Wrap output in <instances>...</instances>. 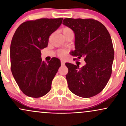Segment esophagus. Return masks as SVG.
Returning <instances> with one entry per match:
<instances>
[{
  "instance_id": "1",
  "label": "esophagus",
  "mask_w": 126,
  "mask_h": 126,
  "mask_svg": "<svg viewBox=\"0 0 126 126\" xmlns=\"http://www.w3.org/2000/svg\"><path fill=\"white\" fill-rule=\"evenodd\" d=\"M61 64L62 66H63V65L65 64V62L63 61V60H61Z\"/></svg>"
}]
</instances>
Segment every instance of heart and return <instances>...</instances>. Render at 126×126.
Wrapping results in <instances>:
<instances>
[{"mask_svg": "<svg viewBox=\"0 0 126 126\" xmlns=\"http://www.w3.org/2000/svg\"><path fill=\"white\" fill-rule=\"evenodd\" d=\"M67 32H73V31H72L71 29L67 28V27L64 28L63 30H62V33H63V34H65V33H67ZM67 53H68L67 50L62 49V50H59L58 52H57V55H58L59 57H61V58H64V57H66V56L67 55Z\"/></svg>", "mask_w": 126, "mask_h": 126, "instance_id": "b5f03b06", "label": "heart"}]
</instances>
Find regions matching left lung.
Instances as JSON below:
<instances>
[{
  "mask_svg": "<svg viewBox=\"0 0 126 126\" xmlns=\"http://www.w3.org/2000/svg\"><path fill=\"white\" fill-rule=\"evenodd\" d=\"M63 24L75 33V50L72 56L77 59L83 57L86 62L81 68L66 63L68 87L80 97L95 96L103 90L112 73L114 51L111 36L103 24L93 19L65 18Z\"/></svg>",
  "mask_w": 126,
  "mask_h": 126,
  "instance_id": "obj_1",
  "label": "left lung"
}]
</instances>
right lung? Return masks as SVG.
Instances as JSON below:
<instances>
[{
  "mask_svg": "<svg viewBox=\"0 0 126 126\" xmlns=\"http://www.w3.org/2000/svg\"><path fill=\"white\" fill-rule=\"evenodd\" d=\"M63 18L28 21L21 24L13 36L10 48L13 76L24 94L40 98L50 91L53 78L60 67L59 59L42 61L41 50L48 46L50 35Z\"/></svg>",
  "mask_w": 126,
  "mask_h": 126,
  "instance_id": "add662e5",
  "label": "right lung"
}]
</instances>
